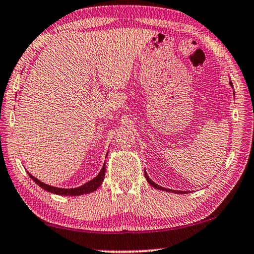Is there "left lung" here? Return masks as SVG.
Segmentation results:
<instances>
[{"mask_svg":"<svg viewBox=\"0 0 254 254\" xmlns=\"http://www.w3.org/2000/svg\"><path fill=\"white\" fill-rule=\"evenodd\" d=\"M229 84H231V86H233V83H232V81H231V83H229ZM145 178H146V181H147V182H149V184H150L151 186H153V187H155V189H158V190H166V192H167V190H169V192H173V190H167V189H163V187H161V186H159L158 184H155V183H154V182H152V181H151V179H150V177H149V176H147L146 171H145ZM174 192H175V193H181V194H184V193H186V192H184V190H174Z\"/></svg>","mask_w":254,"mask_h":254,"instance_id":"left-lung-1","label":"left lung"}]
</instances>
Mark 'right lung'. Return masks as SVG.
I'll return each instance as SVG.
<instances>
[{
  "instance_id": "obj_1",
  "label": "right lung",
  "mask_w": 254,
  "mask_h": 254,
  "mask_svg": "<svg viewBox=\"0 0 254 254\" xmlns=\"http://www.w3.org/2000/svg\"><path fill=\"white\" fill-rule=\"evenodd\" d=\"M28 173V171H27ZM29 175V177L33 179V181L36 183V184L42 187L43 190H48L50 193H54V194H58V195H65V196H76V195H83V194H87V193H92L94 192L95 190H97L100 187V185L102 184L103 179H104V175H105V165H103L102 169H101L100 174L97 175L95 178H93L92 181L87 182L86 184L81 185L79 187H77V189H59V187H54V186H51L48 184H44V183H42L41 181H38L37 178H35L32 175Z\"/></svg>"
}]
</instances>
